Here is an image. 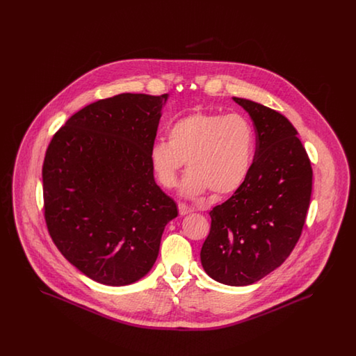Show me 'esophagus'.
I'll list each match as a JSON object with an SVG mask.
<instances>
[{
    "instance_id": "obj_1",
    "label": "esophagus",
    "mask_w": 356,
    "mask_h": 356,
    "mask_svg": "<svg viewBox=\"0 0 356 356\" xmlns=\"http://www.w3.org/2000/svg\"><path fill=\"white\" fill-rule=\"evenodd\" d=\"M179 213L181 215V216H186L188 213H191V212H193V209L191 208V207H188L186 204L184 203H179Z\"/></svg>"
}]
</instances>
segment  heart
<instances>
[{"label":"heart","instance_id":"1","mask_svg":"<svg viewBox=\"0 0 356 356\" xmlns=\"http://www.w3.org/2000/svg\"><path fill=\"white\" fill-rule=\"evenodd\" d=\"M254 131L250 120L238 113L196 112L175 121L168 141L159 140L151 148V164L159 183L176 186L186 161L181 184L186 196L208 189L218 197L235 193L252 167Z\"/></svg>","mask_w":356,"mask_h":356}]
</instances>
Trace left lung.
Listing matches in <instances>:
<instances>
[{
	"label": "left lung",
	"mask_w": 356,
	"mask_h": 356,
	"mask_svg": "<svg viewBox=\"0 0 356 356\" xmlns=\"http://www.w3.org/2000/svg\"><path fill=\"white\" fill-rule=\"evenodd\" d=\"M254 121L256 151L245 183L211 212L200 259L216 282L243 287L280 267L305 227L312 168L298 131L268 106L234 97Z\"/></svg>",
	"instance_id": "left-lung-1"
}]
</instances>
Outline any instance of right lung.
Here are the masks:
<instances>
[{
	"label": "right lung",
	"instance_id": "1",
	"mask_svg": "<svg viewBox=\"0 0 356 356\" xmlns=\"http://www.w3.org/2000/svg\"><path fill=\"white\" fill-rule=\"evenodd\" d=\"M168 95L121 93L86 105L53 136L42 165L44 215L70 264L105 286L144 277L176 203L151 164Z\"/></svg>",
	"mask_w": 356,
	"mask_h": 356
}]
</instances>
